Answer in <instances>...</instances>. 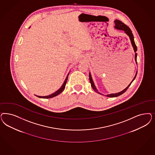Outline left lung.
<instances>
[{
	"instance_id": "left-lung-1",
	"label": "left lung",
	"mask_w": 155,
	"mask_h": 155,
	"mask_svg": "<svg viewBox=\"0 0 155 155\" xmlns=\"http://www.w3.org/2000/svg\"><path fill=\"white\" fill-rule=\"evenodd\" d=\"M115 29L124 31L125 32V34L129 36L130 40V43H131V44H132V47H133V48H134V52H135V60L136 63V64H137V54L136 53V51H137V46L136 45V44H135V41H134V37L133 34L132 33V31L130 30V28H129L127 25H125V24H124L122 21H120L119 20H115ZM137 71H136V74H135V77H134V78L133 79V80H132V81L130 83V84L128 85L124 90L121 91V92H118V93L111 94H108V95H105V96H107V97H114L119 96H120V95H122L123 94H124L125 91L127 90V89L128 88V87H129L130 85L131 84V83L133 82V81L135 80V79L136 78V75H137ZM89 78H90V83H91V86H92V88L94 89V90L95 91V92H97V93H98V94H99L100 95H104L103 94L100 93V92L97 91V88H96L95 84H94V81L92 80V76H91V74L90 72L89 73Z\"/></svg>"
}]
</instances>
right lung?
<instances>
[{
    "label": "right lung",
    "mask_w": 155,
    "mask_h": 155,
    "mask_svg": "<svg viewBox=\"0 0 155 155\" xmlns=\"http://www.w3.org/2000/svg\"><path fill=\"white\" fill-rule=\"evenodd\" d=\"M30 27H29V28H30ZM69 74H70V72L68 73V74L65 80H64V83H63V85L61 86V87H60L59 90H58V91H56L54 93H53V94H51V95H48V96H37V95H36V96L37 97H40V98H43V99H49V98H52V97H55V96H56L59 95L60 93L62 92L63 91V90H64V88H65V85H66L67 81V80H68V78Z\"/></svg>",
    "instance_id": "add662e5"
}]
</instances>
